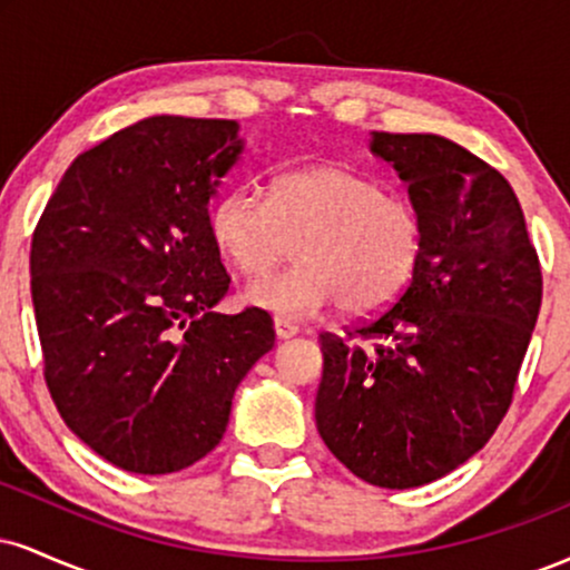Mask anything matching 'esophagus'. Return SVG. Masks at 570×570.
Segmentation results:
<instances>
[{
  "label": "esophagus",
  "instance_id": "esophagus-1",
  "mask_svg": "<svg viewBox=\"0 0 570 570\" xmlns=\"http://www.w3.org/2000/svg\"><path fill=\"white\" fill-rule=\"evenodd\" d=\"M273 330H276V335H278L281 340H289V337L297 335L299 326L294 324V322H289V318L276 316V318H273Z\"/></svg>",
  "mask_w": 570,
  "mask_h": 570
}]
</instances>
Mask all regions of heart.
Returning <instances> with one entry per match:
<instances>
[{
    "mask_svg": "<svg viewBox=\"0 0 570 570\" xmlns=\"http://www.w3.org/2000/svg\"><path fill=\"white\" fill-rule=\"evenodd\" d=\"M208 233L240 276L259 278L289 257L297 265L252 286V299L284 316H316L340 305L367 316L394 303L423 254V222L410 200L389 195L356 168L324 163L219 195Z\"/></svg>",
    "mask_w": 570,
    "mask_h": 570,
    "instance_id": "1",
    "label": "heart"
}]
</instances>
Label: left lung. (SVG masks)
Here are the masks:
<instances>
[{"label": "left lung", "mask_w": 570, "mask_h": 570, "mask_svg": "<svg viewBox=\"0 0 570 570\" xmlns=\"http://www.w3.org/2000/svg\"><path fill=\"white\" fill-rule=\"evenodd\" d=\"M423 222V254L396 303L348 337L322 332L316 426L358 480H440L499 429L541 307V265L509 181L434 134H372ZM367 342V346H362Z\"/></svg>", "instance_id": "1"}]
</instances>
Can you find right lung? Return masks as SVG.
Listing matches in <instances>:
<instances>
[{"label":"right lung","instance_id":"1","mask_svg":"<svg viewBox=\"0 0 570 570\" xmlns=\"http://www.w3.org/2000/svg\"><path fill=\"white\" fill-rule=\"evenodd\" d=\"M240 149L235 120L147 117L77 155L35 227L45 383L63 423L126 472L212 453L276 343L263 307L212 311L230 276L208 200Z\"/></svg>","mask_w":570,"mask_h":570}]
</instances>
